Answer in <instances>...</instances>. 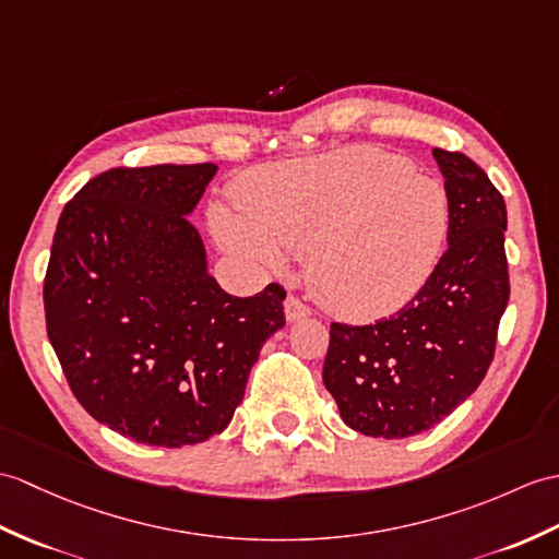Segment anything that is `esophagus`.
I'll use <instances>...</instances> for the list:
<instances>
[{"mask_svg":"<svg viewBox=\"0 0 559 559\" xmlns=\"http://www.w3.org/2000/svg\"><path fill=\"white\" fill-rule=\"evenodd\" d=\"M311 317V309L297 300V297H288L285 300V319H288V323H295V321H302V319H309Z\"/></svg>","mask_w":559,"mask_h":559,"instance_id":"1","label":"esophagus"}]
</instances>
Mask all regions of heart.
<instances>
[{"label":"heart","instance_id":"obj_1","mask_svg":"<svg viewBox=\"0 0 559 559\" xmlns=\"http://www.w3.org/2000/svg\"><path fill=\"white\" fill-rule=\"evenodd\" d=\"M238 206L216 204L221 248L281 269V248L307 257L317 300L349 321L393 314L431 276L448 233L436 180L379 150L349 147L245 176Z\"/></svg>","mask_w":559,"mask_h":559}]
</instances>
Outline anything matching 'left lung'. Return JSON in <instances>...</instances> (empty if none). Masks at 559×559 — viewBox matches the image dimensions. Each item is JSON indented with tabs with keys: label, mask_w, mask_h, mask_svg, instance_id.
Returning a JSON list of instances; mask_svg holds the SVG:
<instances>
[{
	"label": "left lung",
	"mask_w": 559,
	"mask_h": 559,
	"mask_svg": "<svg viewBox=\"0 0 559 559\" xmlns=\"http://www.w3.org/2000/svg\"><path fill=\"white\" fill-rule=\"evenodd\" d=\"M448 194V250L414 300L373 326L331 323L323 385L343 421L409 438L469 397L492 361L510 300L508 210L481 166L433 150Z\"/></svg>",
	"instance_id": "8db88e82"
}]
</instances>
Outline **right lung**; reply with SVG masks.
<instances>
[{
    "label": "right lung",
    "instance_id": "1",
    "mask_svg": "<svg viewBox=\"0 0 559 559\" xmlns=\"http://www.w3.org/2000/svg\"><path fill=\"white\" fill-rule=\"evenodd\" d=\"M216 164L111 168L63 206L45 276L49 343L90 417L183 448L230 424L285 290L228 295L188 221Z\"/></svg>",
    "mask_w": 559,
    "mask_h": 559
}]
</instances>
